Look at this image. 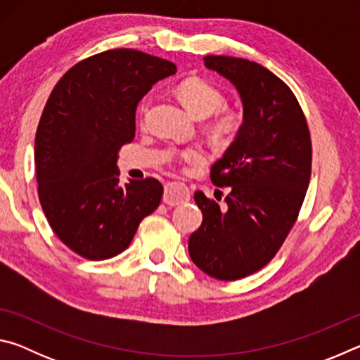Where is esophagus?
<instances>
[{"label": "esophagus", "mask_w": 360, "mask_h": 360, "mask_svg": "<svg viewBox=\"0 0 360 360\" xmlns=\"http://www.w3.org/2000/svg\"><path fill=\"white\" fill-rule=\"evenodd\" d=\"M191 200V191L182 182H168L163 191V202L169 206H178Z\"/></svg>", "instance_id": "34e87169"}]
</instances>
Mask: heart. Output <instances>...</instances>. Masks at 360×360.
Here are the masks:
<instances>
[{"mask_svg":"<svg viewBox=\"0 0 360 360\" xmlns=\"http://www.w3.org/2000/svg\"><path fill=\"white\" fill-rule=\"evenodd\" d=\"M178 94L182 103L195 117L206 119L216 114V117L210 124V131L216 138H231L241 129V114L235 111H222L225 106V95L214 84L205 81V79H187L179 85ZM149 106L150 98H144L141 101V106H139V111H141V114H146ZM179 157L181 160L191 163L200 160L203 157V152L200 149H186L181 152Z\"/></svg>","mask_w":360,"mask_h":360,"instance_id":"1","label":"heart"}]
</instances>
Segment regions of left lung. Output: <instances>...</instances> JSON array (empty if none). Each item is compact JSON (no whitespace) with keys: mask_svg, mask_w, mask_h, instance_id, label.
I'll use <instances>...</instances> for the list:
<instances>
[{"mask_svg":"<svg viewBox=\"0 0 360 360\" xmlns=\"http://www.w3.org/2000/svg\"><path fill=\"white\" fill-rule=\"evenodd\" d=\"M203 60L236 89L243 124L211 167L212 182L230 188L225 205L195 193L203 222L188 254L206 275L235 281L266 265L295 224L311 176V139L295 95L271 71L245 58Z\"/></svg>","mask_w":360,"mask_h":360,"instance_id":"left-lung-1","label":"left lung"}]
</instances>
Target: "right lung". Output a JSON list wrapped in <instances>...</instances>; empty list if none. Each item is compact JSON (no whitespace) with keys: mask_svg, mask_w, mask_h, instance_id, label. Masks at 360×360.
<instances>
[{"mask_svg":"<svg viewBox=\"0 0 360 360\" xmlns=\"http://www.w3.org/2000/svg\"><path fill=\"white\" fill-rule=\"evenodd\" d=\"M174 63L115 49L82 60L53 87L34 139L39 202L52 230L90 260L120 254L160 205L154 178L119 181L117 158L135 138L138 103Z\"/></svg>","mask_w":360,"mask_h":360,"instance_id":"add662e5","label":"right lung"}]
</instances>
